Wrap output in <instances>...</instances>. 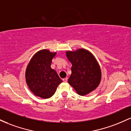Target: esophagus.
<instances>
[{
	"label": "esophagus",
	"mask_w": 131,
	"mask_h": 131,
	"mask_svg": "<svg viewBox=\"0 0 131 131\" xmlns=\"http://www.w3.org/2000/svg\"><path fill=\"white\" fill-rule=\"evenodd\" d=\"M63 81L64 82H67L68 81V78H64V79H63Z\"/></svg>",
	"instance_id": "esophagus-1"
}]
</instances>
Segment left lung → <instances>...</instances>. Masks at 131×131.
<instances>
[{
    "mask_svg": "<svg viewBox=\"0 0 131 131\" xmlns=\"http://www.w3.org/2000/svg\"><path fill=\"white\" fill-rule=\"evenodd\" d=\"M67 57L71 63V74L68 83L80 95H85L98 87L101 70L94 55L85 49L68 51Z\"/></svg>",
    "mask_w": 131,
    "mask_h": 131,
    "instance_id": "8db88e82",
    "label": "left lung"
}]
</instances>
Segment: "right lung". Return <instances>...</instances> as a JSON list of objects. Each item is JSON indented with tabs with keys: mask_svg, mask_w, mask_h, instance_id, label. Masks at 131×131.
<instances>
[{
	"mask_svg": "<svg viewBox=\"0 0 131 131\" xmlns=\"http://www.w3.org/2000/svg\"><path fill=\"white\" fill-rule=\"evenodd\" d=\"M56 52L48 50L37 52L30 60L26 71V81L28 88L36 96L49 99L55 94L62 80L56 71L50 66Z\"/></svg>",
	"mask_w": 131,
	"mask_h": 131,
	"instance_id": "add662e5",
	"label": "right lung"
}]
</instances>
